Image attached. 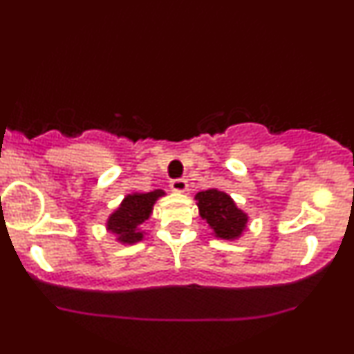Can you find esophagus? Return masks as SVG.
<instances>
[{
    "instance_id": "esophagus-1",
    "label": "esophagus",
    "mask_w": 354,
    "mask_h": 354,
    "mask_svg": "<svg viewBox=\"0 0 354 354\" xmlns=\"http://www.w3.org/2000/svg\"><path fill=\"white\" fill-rule=\"evenodd\" d=\"M169 186H171L174 193H186L188 191V181L186 180H173Z\"/></svg>"
}]
</instances>
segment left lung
<instances>
[{
  "mask_svg": "<svg viewBox=\"0 0 354 354\" xmlns=\"http://www.w3.org/2000/svg\"><path fill=\"white\" fill-rule=\"evenodd\" d=\"M194 200L200 216L208 223L214 236L226 241H234L243 236L248 226V214L238 208L228 193L211 188L200 191Z\"/></svg>",
  "mask_w": 354,
  "mask_h": 354,
  "instance_id": "left-lung-1",
  "label": "left lung"
}]
</instances>
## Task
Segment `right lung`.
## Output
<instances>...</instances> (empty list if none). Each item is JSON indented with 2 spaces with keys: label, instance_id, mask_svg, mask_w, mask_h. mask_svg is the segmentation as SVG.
<instances>
[{
  "label": "right lung",
  "instance_id": "right-lung-1",
  "mask_svg": "<svg viewBox=\"0 0 354 354\" xmlns=\"http://www.w3.org/2000/svg\"><path fill=\"white\" fill-rule=\"evenodd\" d=\"M163 189H154L149 193H129L126 194L121 205L108 216L106 231L115 234L116 241L121 245H135L145 238L141 225L149 219L153 213L154 203L165 196Z\"/></svg>",
  "mask_w": 354,
  "mask_h": 354
}]
</instances>
